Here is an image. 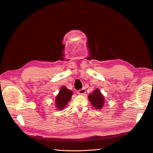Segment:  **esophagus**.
Here are the masks:
<instances>
[{
	"mask_svg": "<svg viewBox=\"0 0 153 153\" xmlns=\"http://www.w3.org/2000/svg\"><path fill=\"white\" fill-rule=\"evenodd\" d=\"M85 93H86V90L85 88H83V89L79 90L78 92V94L79 95H85Z\"/></svg>",
	"mask_w": 153,
	"mask_h": 153,
	"instance_id": "esophagus-1",
	"label": "esophagus"
}]
</instances>
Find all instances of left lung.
<instances>
[{
    "instance_id": "8db88e82",
    "label": "left lung",
    "mask_w": 153,
    "mask_h": 153,
    "mask_svg": "<svg viewBox=\"0 0 153 153\" xmlns=\"http://www.w3.org/2000/svg\"><path fill=\"white\" fill-rule=\"evenodd\" d=\"M91 105L97 110H101L103 108L105 103V98L103 95L97 88L88 96Z\"/></svg>"
}]
</instances>
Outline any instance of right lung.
Instances as JSON below:
<instances>
[{
    "label": "right lung",
    "mask_w": 153,
    "mask_h": 153,
    "mask_svg": "<svg viewBox=\"0 0 153 153\" xmlns=\"http://www.w3.org/2000/svg\"><path fill=\"white\" fill-rule=\"evenodd\" d=\"M73 92L66 86H62L55 100V107L58 110H62L71 99Z\"/></svg>",
    "instance_id": "right-lung-1"
}]
</instances>
